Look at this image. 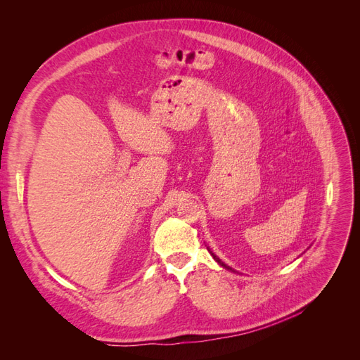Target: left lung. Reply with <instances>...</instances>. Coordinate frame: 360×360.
Returning <instances> with one entry per match:
<instances>
[{"label":"left lung","mask_w":360,"mask_h":360,"mask_svg":"<svg viewBox=\"0 0 360 360\" xmlns=\"http://www.w3.org/2000/svg\"><path fill=\"white\" fill-rule=\"evenodd\" d=\"M209 250H210V249H209ZM210 254H212V255H213V258H214V259H216V261H217V263H219V264H221V266H224V267H225V269H230V270H231V267H228V266H226V264H224V263H222V261H221V259H219V258H217V257H216V255H214V254H213V252H212V250H210Z\"/></svg>","instance_id":"left-lung-1"}]
</instances>
